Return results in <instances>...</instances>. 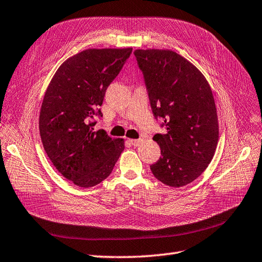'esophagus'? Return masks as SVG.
<instances>
[{
	"label": "esophagus",
	"mask_w": 262,
	"mask_h": 262,
	"mask_svg": "<svg viewBox=\"0 0 262 262\" xmlns=\"http://www.w3.org/2000/svg\"><path fill=\"white\" fill-rule=\"evenodd\" d=\"M142 142H143L142 139H129V143L135 147H138L140 144H142Z\"/></svg>",
	"instance_id": "obj_1"
}]
</instances>
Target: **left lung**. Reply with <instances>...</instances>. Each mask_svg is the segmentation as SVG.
I'll return each mask as SVG.
<instances>
[{"label":"left lung","mask_w":262,"mask_h":262,"mask_svg":"<svg viewBox=\"0 0 262 262\" xmlns=\"http://www.w3.org/2000/svg\"><path fill=\"white\" fill-rule=\"evenodd\" d=\"M155 118L166 134L154 140L162 157L150 166L159 182L182 187L197 179L217 148V108L208 80L197 67L171 50H136Z\"/></svg>","instance_id":"obj_1"}]
</instances>
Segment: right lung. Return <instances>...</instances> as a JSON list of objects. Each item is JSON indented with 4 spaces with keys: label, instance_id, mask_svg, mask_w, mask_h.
<instances>
[{
    "label": "right lung",
    "instance_id": "add662e5",
    "mask_svg": "<svg viewBox=\"0 0 262 262\" xmlns=\"http://www.w3.org/2000/svg\"><path fill=\"white\" fill-rule=\"evenodd\" d=\"M133 49H89L58 67L39 112L43 147L55 168L76 186L89 188L111 175L125 148L123 138L95 130L107 87Z\"/></svg>",
    "mask_w": 262,
    "mask_h": 262
}]
</instances>
